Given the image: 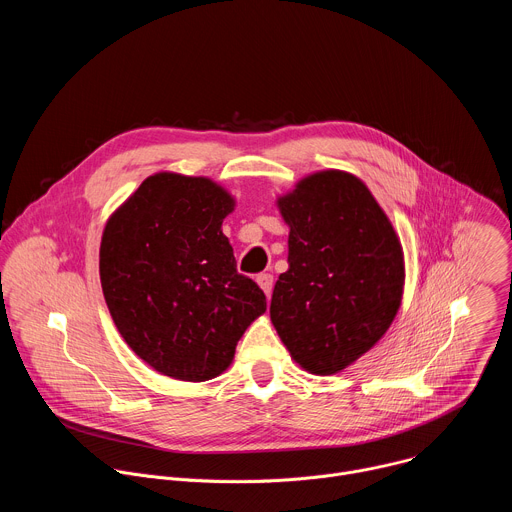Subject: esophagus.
<instances>
[{"label": "esophagus", "instance_id": "1", "mask_svg": "<svg viewBox=\"0 0 512 512\" xmlns=\"http://www.w3.org/2000/svg\"><path fill=\"white\" fill-rule=\"evenodd\" d=\"M257 283H259V287L265 291V296L271 298V291H273V275H271V273H259V275H257Z\"/></svg>", "mask_w": 512, "mask_h": 512}]
</instances>
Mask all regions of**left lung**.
<instances>
[{"label":"left lung","mask_w":512,"mask_h":512,"mask_svg":"<svg viewBox=\"0 0 512 512\" xmlns=\"http://www.w3.org/2000/svg\"><path fill=\"white\" fill-rule=\"evenodd\" d=\"M289 269L271 296V322L291 358L334 375L391 326L403 294L401 243L369 188L346 172L304 178L279 198Z\"/></svg>","instance_id":"1"}]
</instances>
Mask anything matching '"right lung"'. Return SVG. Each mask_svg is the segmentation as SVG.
<instances>
[{
    "label": "right lung",
    "mask_w": 512,
    "mask_h": 512,
    "mask_svg": "<svg viewBox=\"0 0 512 512\" xmlns=\"http://www.w3.org/2000/svg\"><path fill=\"white\" fill-rule=\"evenodd\" d=\"M231 210L233 198L208 178L156 174L105 227L99 271L111 318L129 348L166 377L221 375L267 308L221 231Z\"/></svg>",
    "instance_id": "1"
}]
</instances>
